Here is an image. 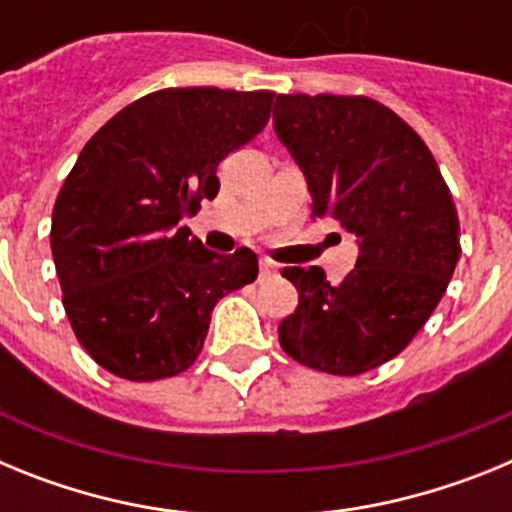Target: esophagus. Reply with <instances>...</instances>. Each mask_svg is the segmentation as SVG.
I'll return each mask as SVG.
<instances>
[{
  "mask_svg": "<svg viewBox=\"0 0 512 512\" xmlns=\"http://www.w3.org/2000/svg\"><path fill=\"white\" fill-rule=\"evenodd\" d=\"M277 264H274V261H269V259H261V264H259V277L261 279H269V277H274V274H277Z\"/></svg>",
  "mask_w": 512,
  "mask_h": 512,
  "instance_id": "esophagus-1",
  "label": "esophagus"
}]
</instances>
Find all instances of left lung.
Segmentation results:
<instances>
[{
  "instance_id": "1",
  "label": "left lung",
  "mask_w": 512,
  "mask_h": 512,
  "mask_svg": "<svg viewBox=\"0 0 512 512\" xmlns=\"http://www.w3.org/2000/svg\"><path fill=\"white\" fill-rule=\"evenodd\" d=\"M274 133L305 174L312 215L336 217L359 246L341 284L318 266L282 271L300 302L279 343L318 372H369L413 341L454 277L451 192L420 135L369 97L279 94Z\"/></svg>"
}]
</instances>
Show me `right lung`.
Returning <instances> with one entry per match:
<instances>
[{"instance_id":"add662e5","label":"right lung","mask_w":512,"mask_h":512,"mask_svg":"<svg viewBox=\"0 0 512 512\" xmlns=\"http://www.w3.org/2000/svg\"><path fill=\"white\" fill-rule=\"evenodd\" d=\"M274 92L161 89L94 133L51 223L63 307L107 372L174 377L202 351L212 307L251 284L259 259L207 251L182 225L215 200L217 164L264 130Z\"/></svg>"}]
</instances>
